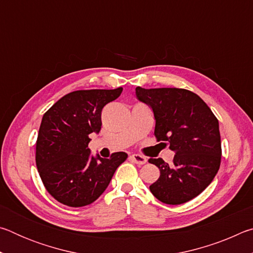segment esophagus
Returning <instances> with one entry per match:
<instances>
[{"instance_id": "esophagus-1", "label": "esophagus", "mask_w": 253, "mask_h": 253, "mask_svg": "<svg viewBox=\"0 0 253 253\" xmlns=\"http://www.w3.org/2000/svg\"><path fill=\"white\" fill-rule=\"evenodd\" d=\"M130 158L132 160V162L136 163L137 165H144L145 163L147 162L146 157L142 156V155H138V154H132V155L130 156Z\"/></svg>"}]
</instances>
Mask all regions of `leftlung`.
Listing matches in <instances>:
<instances>
[{
    "label": "left lung",
    "mask_w": 253,
    "mask_h": 253,
    "mask_svg": "<svg viewBox=\"0 0 253 253\" xmlns=\"http://www.w3.org/2000/svg\"><path fill=\"white\" fill-rule=\"evenodd\" d=\"M139 101L151 107L154 135L175 152L173 164L162 158L149 163L161 175L149 190L163 203L183 204L194 199L213 181L221 164L219 122L196 93L179 88H136Z\"/></svg>",
    "instance_id": "left-lung-1"
}]
</instances>
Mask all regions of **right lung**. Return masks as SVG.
I'll list each match as a JSON object with an SVG mask.
<instances>
[{"mask_svg":"<svg viewBox=\"0 0 253 253\" xmlns=\"http://www.w3.org/2000/svg\"><path fill=\"white\" fill-rule=\"evenodd\" d=\"M123 88L77 90L63 96L42 117L36 163L46 191L72 208L91 204L104 193L127 154L90 155V134L101 128V110Z\"/></svg>","mask_w":253,"mask_h":253,"instance_id":"right-lung-1","label":"right lung"}]
</instances>
